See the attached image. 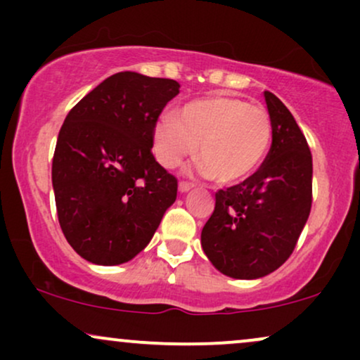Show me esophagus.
Masks as SVG:
<instances>
[{
  "label": "esophagus",
  "mask_w": 360,
  "mask_h": 360,
  "mask_svg": "<svg viewBox=\"0 0 360 360\" xmlns=\"http://www.w3.org/2000/svg\"><path fill=\"white\" fill-rule=\"evenodd\" d=\"M191 188H193V183H188V181H181V183H179V191L181 193H188Z\"/></svg>",
  "instance_id": "esophagus-1"
}]
</instances>
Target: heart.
<instances>
[{
	"mask_svg": "<svg viewBox=\"0 0 360 360\" xmlns=\"http://www.w3.org/2000/svg\"><path fill=\"white\" fill-rule=\"evenodd\" d=\"M271 142L267 110L237 98L214 96L186 105L179 120H160L154 150L162 166L176 167L198 146L200 171L218 184H233L262 164Z\"/></svg>",
	"mask_w": 360,
	"mask_h": 360,
	"instance_id": "heart-1",
	"label": "heart"
}]
</instances>
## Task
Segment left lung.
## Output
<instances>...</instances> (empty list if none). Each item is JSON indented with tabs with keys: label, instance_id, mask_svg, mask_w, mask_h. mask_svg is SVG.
<instances>
[{
	"label": "left lung",
	"instance_id": "1",
	"mask_svg": "<svg viewBox=\"0 0 360 360\" xmlns=\"http://www.w3.org/2000/svg\"><path fill=\"white\" fill-rule=\"evenodd\" d=\"M272 120L266 160L242 183L218 189L201 232L206 257L225 276L257 279L286 262L311 210L313 160L298 123L264 91Z\"/></svg>",
	"mask_w": 360,
	"mask_h": 360
}]
</instances>
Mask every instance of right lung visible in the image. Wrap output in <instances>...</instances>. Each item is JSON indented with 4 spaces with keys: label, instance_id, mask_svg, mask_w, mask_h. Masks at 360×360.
Masks as SVG:
<instances>
[{
    "label": "right lung",
    "instance_id": "obj_1",
    "mask_svg": "<svg viewBox=\"0 0 360 360\" xmlns=\"http://www.w3.org/2000/svg\"><path fill=\"white\" fill-rule=\"evenodd\" d=\"M179 82L118 72L69 111L57 137L52 186L64 237L100 266L128 262L176 201L177 179L152 154L159 115Z\"/></svg>",
    "mask_w": 360,
    "mask_h": 360
}]
</instances>
